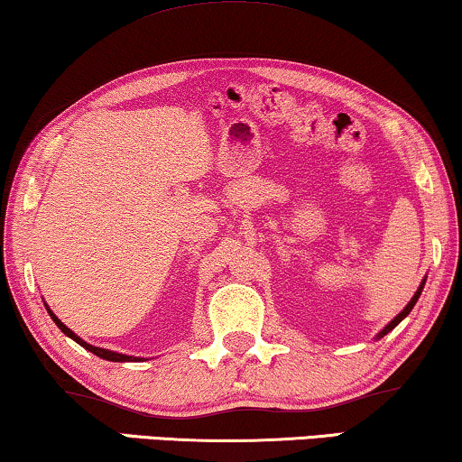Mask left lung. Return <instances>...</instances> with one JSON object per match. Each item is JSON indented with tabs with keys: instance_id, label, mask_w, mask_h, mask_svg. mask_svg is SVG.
<instances>
[{
	"instance_id": "8db88e82",
	"label": "left lung",
	"mask_w": 462,
	"mask_h": 462,
	"mask_svg": "<svg viewBox=\"0 0 462 462\" xmlns=\"http://www.w3.org/2000/svg\"><path fill=\"white\" fill-rule=\"evenodd\" d=\"M420 292H422V286L419 288V292H416V294L412 296V300H410V302H408V305H406V309H403V311H402L400 315H397V318H395L393 321H391V324H389L387 328H384V330H383L381 334H378V338H383V337H384V334H387V332H391V330H393V328H395L397 324H400V321H402L403 318H406V315H408L410 311H412V307L416 305V300H419V296H420Z\"/></svg>"
}]
</instances>
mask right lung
Listing matches in <instances>:
<instances>
[{"label": "right lung", "mask_w": 462, "mask_h": 462, "mask_svg": "<svg viewBox=\"0 0 462 462\" xmlns=\"http://www.w3.org/2000/svg\"><path fill=\"white\" fill-rule=\"evenodd\" d=\"M48 313H50V318H52V319H54V324H56V326H59V328H60V330H62V332H65L69 338H73V340H75V343H79L81 346H84V349H88V351H90V353H94V356H98V357H103V359H109V362H136V357H130V356H122V353H116V351H106V349H98V346H92V345H88V343H84V340H81V338L78 337V334H75L73 330H69V328H67L65 324H62V321H60L59 318H56V315H54L52 311H50V309H48Z\"/></svg>", "instance_id": "obj_1"}]
</instances>
